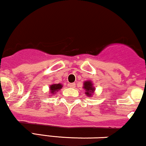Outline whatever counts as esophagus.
Returning a JSON list of instances; mask_svg holds the SVG:
<instances>
[{"mask_svg":"<svg viewBox=\"0 0 146 146\" xmlns=\"http://www.w3.org/2000/svg\"><path fill=\"white\" fill-rule=\"evenodd\" d=\"M69 87H71V88H74L76 87V84L75 83H70L69 84Z\"/></svg>","mask_w":146,"mask_h":146,"instance_id":"obj_1","label":"esophagus"}]
</instances>
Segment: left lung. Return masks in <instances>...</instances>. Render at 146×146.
Returning <instances> with one entry per match:
<instances>
[{"label":"left lung","instance_id":"8db88e82","mask_svg":"<svg viewBox=\"0 0 146 146\" xmlns=\"http://www.w3.org/2000/svg\"><path fill=\"white\" fill-rule=\"evenodd\" d=\"M83 85V89L85 90V94L89 97L92 96V94L94 93V91H95V88L93 86L92 82L90 80H87V81L84 82Z\"/></svg>","mask_w":146,"mask_h":146}]
</instances>
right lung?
<instances>
[{
    "label": "right lung",
    "mask_w": 146,
    "mask_h": 146,
    "mask_svg": "<svg viewBox=\"0 0 146 146\" xmlns=\"http://www.w3.org/2000/svg\"><path fill=\"white\" fill-rule=\"evenodd\" d=\"M63 86L61 84L58 83V84H53L50 86V94H55L56 92L61 90Z\"/></svg>",
    "instance_id": "obj_1"
}]
</instances>
